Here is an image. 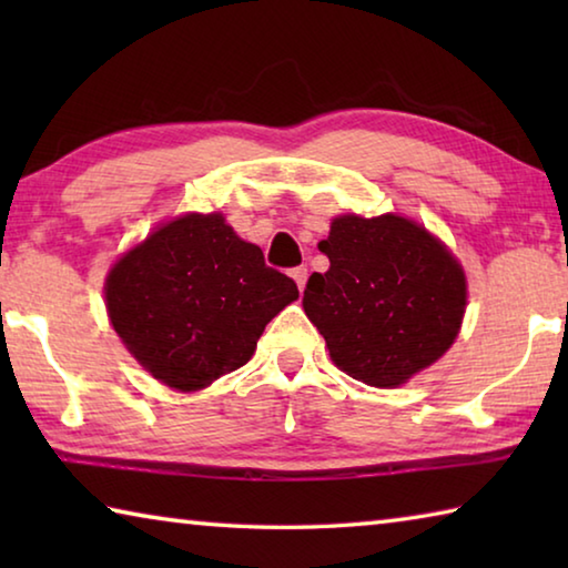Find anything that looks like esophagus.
I'll list each match as a JSON object with an SVG mask.
<instances>
[{
	"label": "esophagus",
	"mask_w": 568,
	"mask_h": 568,
	"mask_svg": "<svg viewBox=\"0 0 568 568\" xmlns=\"http://www.w3.org/2000/svg\"><path fill=\"white\" fill-rule=\"evenodd\" d=\"M291 277L297 283V291H303L305 287V281H307V267L305 265H297L291 271Z\"/></svg>",
	"instance_id": "esophagus-1"
}]
</instances>
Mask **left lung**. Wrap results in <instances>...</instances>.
<instances>
[{
	"label": "left lung",
	"mask_w": 568,
	"mask_h": 568,
	"mask_svg": "<svg viewBox=\"0 0 568 568\" xmlns=\"http://www.w3.org/2000/svg\"><path fill=\"white\" fill-rule=\"evenodd\" d=\"M318 247L331 267L311 275L303 307L343 373L396 388L450 348L466 277L426 227L398 215H341Z\"/></svg>",
	"instance_id": "obj_1"
}]
</instances>
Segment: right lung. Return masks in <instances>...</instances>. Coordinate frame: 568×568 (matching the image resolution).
I'll use <instances>...</instances> for the list:
<instances>
[{"label":"right lung","mask_w":568,"mask_h":568,"mask_svg":"<svg viewBox=\"0 0 568 568\" xmlns=\"http://www.w3.org/2000/svg\"><path fill=\"white\" fill-rule=\"evenodd\" d=\"M112 328L158 381L197 390L237 371L297 297L293 277L265 265L223 215H182L112 267L104 285Z\"/></svg>","instance_id":"right-lung-1"}]
</instances>
